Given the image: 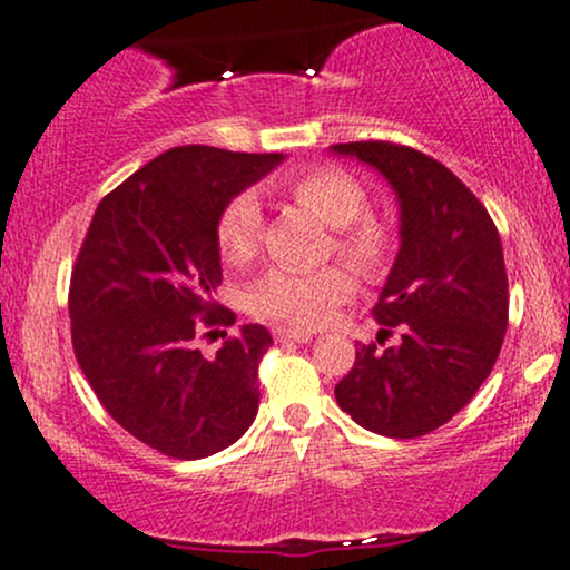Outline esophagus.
<instances>
[{
  "label": "esophagus",
  "instance_id": "obj_1",
  "mask_svg": "<svg viewBox=\"0 0 570 570\" xmlns=\"http://www.w3.org/2000/svg\"><path fill=\"white\" fill-rule=\"evenodd\" d=\"M272 336H274V342H298V344H304V342H309L312 338V334L309 331H296V328H285V325H277V328L272 331Z\"/></svg>",
  "mask_w": 570,
  "mask_h": 570
}]
</instances>
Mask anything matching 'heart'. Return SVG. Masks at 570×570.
Wrapping results in <instances>:
<instances>
[{
    "mask_svg": "<svg viewBox=\"0 0 570 570\" xmlns=\"http://www.w3.org/2000/svg\"><path fill=\"white\" fill-rule=\"evenodd\" d=\"M293 202L315 213L334 228L338 258L363 274H376L387 264L393 236L380 217L366 215V190L347 171L334 166H309L285 180ZM261 204L253 194H236L223 204L215 220V245L228 266L250 264L261 245ZM353 293V277L344 266H325L317 272L272 268L247 293V309L255 317L277 320L296 328H315Z\"/></svg>",
    "mask_w": 570,
    "mask_h": 570,
    "instance_id": "obj_1",
    "label": "heart"
}]
</instances>
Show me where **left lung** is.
Segmentation results:
<instances>
[{
  "label": "left lung",
  "instance_id": "left-lung-1",
  "mask_svg": "<svg viewBox=\"0 0 570 570\" xmlns=\"http://www.w3.org/2000/svg\"><path fill=\"white\" fill-rule=\"evenodd\" d=\"M380 169L401 202V250L374 320L380 351L355 350L336 401L357 425L390 439L436 431L488 380L509 325V279L495 223L484 204L436 158L382 142L334 145Z\"/></svg>",
  "mask_w": 570,
  "mask_h": 570
}]
</instances>
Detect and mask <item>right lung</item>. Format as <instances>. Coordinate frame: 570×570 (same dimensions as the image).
Segmentation results:
<instances>
[{
  "label": "right lung",
  "mask_w": 570,
  "mask_h": 570,
  "mask_svg": "<svg viewBox=\"0 0 570 570\" xmlns=\"http://www.w3.org/2000/svg\"><path fill=\"white\" fill-rule=\"evenodd\" d=\"M283 158L171 147L99 202L82 239L69 279L75 357L115 423L161 455H215L258 412L264 325H242L215 357L196 336L234 323L213 302L217 213Z\"/></svg>",
  "instance_id": "obj_1"
}]
</instances>
